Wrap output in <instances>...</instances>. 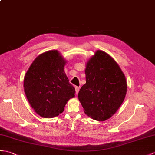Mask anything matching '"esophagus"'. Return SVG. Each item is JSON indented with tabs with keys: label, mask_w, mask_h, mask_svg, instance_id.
Instances as JSON below:
<instances>
[{
	"label": "esophagus",
	"mask_w": 155,
	"mask_h": 155,
	"mask_svg": "<svg viewBox=\"0 0 155 155\" xmlns=\"http://www.w3.org/2000/svg\"><path fill=\"white\" fill-rule=\"evenodd\" d=\"M75 91H76V94H78V93L79 92V90H80V87H78V86H75Z\"/></svg>",
	"instance_id": "obj_1"
}]
</instances>
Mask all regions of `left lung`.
<instances>
[{"instance_id":"left-lung-1","label":"left lung","mask_w":155,"mask_h":155,"mask_svg":"<svg viewBox=\"0 0 155 155\" xmlns=\"http://www.w3.org/2000/svg\"><path fill=\"white\" fill-rule=\"evenodd\" d=\"M86 84L78 92L84 113L93 120H108L123 103L127 81L120 66L110 55L98 50L86 63Z\"/></svg>"}]
</instances>
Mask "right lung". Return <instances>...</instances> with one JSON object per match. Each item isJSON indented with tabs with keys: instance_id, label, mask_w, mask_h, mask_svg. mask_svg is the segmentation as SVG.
<instances>
[{
	"instance_id": "obj_1",
	"label": "right lung",
	"mask_w": 155,
	"mask_h": 155,
	"mask_svg": "<svg viewBox=\"0 0 155 155\" xmlns=\"http://www.w3.org/2000/svg\"><path fill=\"white\" fill-rule=\"evenodd\" d=\"M66 61L57 50L38 55L24 79V88L30 106L39 116L52 118L64 110L74 98L75 89L64 71Z\"/></svg>"
}]
</instances>
